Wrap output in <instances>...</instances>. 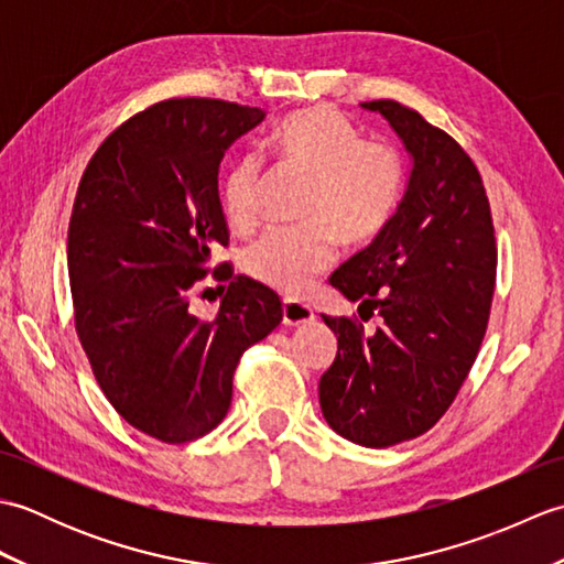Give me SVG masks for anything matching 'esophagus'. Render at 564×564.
Returning a JSON list of instances; mask_svg holds the SVG:
<instances>
[{"label": "esophagus", "instance_id": "esophagus-1", "mask_svg": "<svg viewBox=\"0 0 564 564\" xmlns=\"http://www.w3.org/2000/svg\"><path fill=\"white\" fill-rule=\"evenodd\" d=\"M281 313H283V325H289V327H303L315 319L313 310L297 301H283Z\"/></svg>", "mask_w": 564, "mask_h": 564}]
</instances>
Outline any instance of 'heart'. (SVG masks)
Listing matches in <instances>:
<instances>
[{
	"label": "heart",
	"mask_w": 564,
	"mask_h": 564,
	"mask_svg": "<svg viewBox=\"0 0 564 564\" xmlns=\"http://www.w3.org/2000/svg\"><path fill=\"white\" fill-rule=\"evenodd\" d=\"M273 158L310 174L305 225L263 235L245 254V271L283 295H301L337 257V235L361 245L378 235L402 194V162L390 145L361 140L358 130L332 109L285 116L269 140ZM261 166L239 160L223 176V213L232 230L259 225Z\"/></svg>",
	"instance_id": "1"
}]
</instances>
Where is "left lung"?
<instances>
[{
  "label": "left lung",
  "mask_w": 564,
  "mask_h": 564,
  "mask_svg": "<svg viewBox=\"0 0 564 564\" xmlns=\"http://www.w3.org/2000/svg\"><path fill=\"white\" fill-rule=\"evenodd\" d=\"M361 109L386 118L412 170L392 218L329 279L346 301L378 310L382 325L364 334L349 317L322 315L339 346L319 378V406L339 436L388 448L434 426L470 373L497 247L480 172L458 142L398 101Z\"/></svg>",
  "instance_id": "obj_1"
}]
</instances>
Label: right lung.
<instances>
[{"mask_svg": "<svg viewBox=\"0 0 564 564\" xmlns=\"http://www.w3.org/2000/svg\"><path fill=\"white\" fill-rule=\"evenodd\" d=\"M267 111L218 99L150 106L101 142L84 170L67 230L77 337L106 400L130 426L186 443L218 426L239 356L279 327L281 301L230 263L218 317L191 293L210 249L227 245L218 170Z\"/></svg>", "mask_w": 564, "mask_h": 564, "instance_id": "add662e5", "label": "right lung"}]
</instances>
